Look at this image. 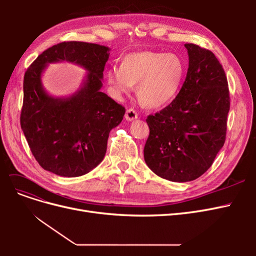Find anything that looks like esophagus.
<instances>
[{"mask_svg": "<svg viewBox=\"0 0 256 256\" xmlns=\"http://www.w3.org/2000/svg\"><path fill=\"white\" fill-rule=\"evenodd\" d=\"M125 118L128 122H132L138 118V113L134 109H128L125 114Z\"/></svg>", "mask_w": 256, "mask_h": 256, "instance_id": "34e87169", "label": "esophagus"}]
</instances>
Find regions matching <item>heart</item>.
Returning a JSON list of instances; mask_svg holds the SVG:
<instances>
[{"label":"heart","mask_w":256,"mask_h":256,"mask_svg":"<svg viewBox=\"0 0 256 256\" xmlns=\"http://www.w3.org/2000/svg\"><path fill=\"white\" fill-rule=\"evenodd\" d=\"M184 60L175 53L140 51L126 54L120 66L106 69V81L115 99L136 95L147 109L157 110L171 104L180 94L186 76Z\"/></svg>","instance_id":"heart-1"}]
</instances>
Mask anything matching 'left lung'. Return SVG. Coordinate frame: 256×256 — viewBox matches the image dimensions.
<instances>
[{"mask_svg": "<svg viewBox=\"0 0 256 256\" xmlns=\"http://www.w3.org/2000/svg\"><path fill=\"white\" fill-rule=\"evenodd\" d=\"M189 67L180 94L146 120L144 160L164 180L186 182L203 175L226 142L230 111L226 72L214 54L186 44Z\"/></svg>", "mask_w": 256, "mask_h": 256, "instance_id": "8db88e82", "label": "left lung"}]
</instances>
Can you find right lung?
<instances>
[{"label":"right lung","instance_id":"obj_1","mask_svg":"<svg viewBox=\"0 0 256 256\" xmlns=\"http://www.w3.org/2000/svg\"><path fill=\"white\" fill-rule=\"evenodd\" d=\"M110 50L97 44L64 42L44 51L28 68L20 124L30 152L46 171L78 177L104 160L110 131L125 115V108L102 92ZM62 61L88 72L72 94L56 98L44 90L42 74L49 64Z\"/></svg>","mask_w":256,"mask_h":256}]
</instances>
